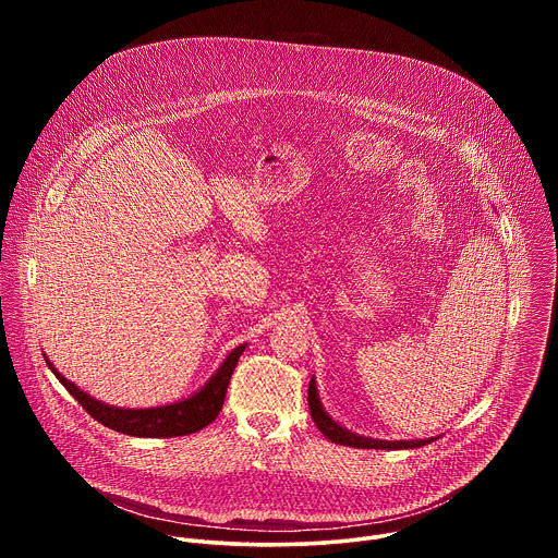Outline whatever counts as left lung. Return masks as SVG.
<instances>
[{
  "label": "left lung",
  "instance_id": "obj_1",
  "mask_svg": "<svg viewBox=\"0 0 558 558\" xmlns=\"http://www.w3.org/2000/svg\"><path fill=\"white\" fill-rule=\"evenodd\" d=\"M308 411H311V417H313L317 430H320L327 439H331L333 444H340V446L375 448V450H402V448H422V446L435 441L433 437H430V439H413V441H407V439L386 441V439H371V437L351 433L349 428H342V426H340L333 417H329V413L325 411V407H323V402H320V395H317V386H315V379H313V377H311V381H308Z\"/></svg>",
  "mask_w": 558,
  "mask_h": 558
}]
</instances>
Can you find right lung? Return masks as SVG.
I'll return each mask as SVG.
<instances>
[{"label":"right lung","instance_id":"1","mask_svg":"<svg viewBox=\"0 0 558 558\" xmlns=\"http://www.w3.org/2000/svg\"><path fill=\"white\" fill-rule=\"evenodd\" d=\"M247 344L235 347L220 368L207 379V384L190 395L187 400L168 404V407H154V409H119L110 407L106 402L95 400L88 392H84L78 386H74L70 379H65L52 362L46 357L48 368L54 373V377L65 386V390L74 397V400L82 404L99 424L123 433L132 437H181V435H192L207 424H211L225 402V392L231 379V373L238 364V357L243 355Z\"/></svg>","mask_w":558,"mask_h":558}]
</instances>
